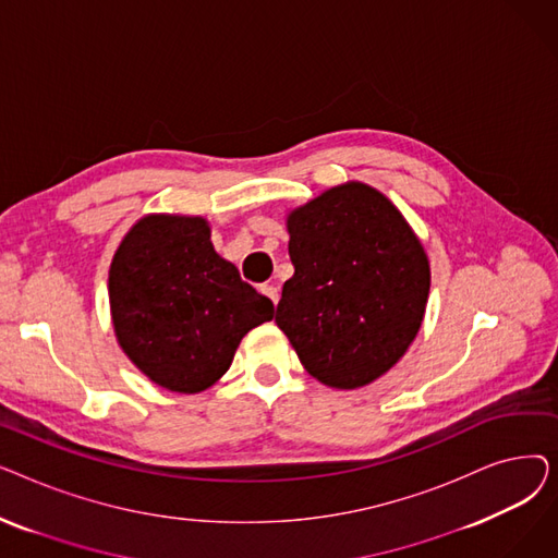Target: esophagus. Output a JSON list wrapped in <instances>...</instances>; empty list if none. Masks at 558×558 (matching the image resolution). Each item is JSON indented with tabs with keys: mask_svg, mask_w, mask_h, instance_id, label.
<instances>
[{
	"mask_svg": "<svg viewBox=\"0 0 558 558\" xmlns=\"http://www.w3.org/2000/svg\"><path fill=\"white\" fill-rule=\"evenodd\" d=\"M259 291L264 296H267L274 305H278V301H280V291H278V287H274V284H262L259 287Z\"/></svg>",
	"mask_w": 558,
	"mask_h": 558,
	"instance_id": "1",
	"label": "esophagus"
}]
</instances>
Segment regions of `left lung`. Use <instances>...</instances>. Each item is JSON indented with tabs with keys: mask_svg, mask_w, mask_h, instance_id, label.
Masks as SVG:
<instances>
[{
	"mask_svg": "<svg viewBox=\"0 0 558 558\" xmlns=\"http://www.w3.org/2000/svg\"><path fill=\"white\" fill-rule=\"evenodd\" d=\"M294 276L276 324L305 371L360 389L393 368L416 339L429 259L414 228L371 185L348 181L287 213Z\"/></svg>",
	"mask_w": 558,
	"mask_h": 558,
	"instance_id": "left-lung-1",
	"label": "left lung"
}]
</instances>
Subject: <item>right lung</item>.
Segmentation results:
<instances>
[{"instance_id": "add662e5", "label": "right lung", "mask_w": 558, "mask_h": 558, "mask_svg": "<svg viewBox=\"0 0 558 558\" xmlns=\"http://www.w3.org/2000/svg\"><path fill=\"white\" fill-rule=\"evenodd\" d=\"M117 343L158 387L201 393L223 377L246 332L274 318V303L240 278L190 215H144L108 271Z\"/></svg>"}]
</instances>
